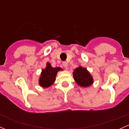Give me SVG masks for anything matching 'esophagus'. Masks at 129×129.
<instances>
[{"label": "esophagus", "instance_id": "34e87169", "mask_svg": "<svg viewBox=\"0 0 129 129\" xmlns=\"http://www.w3.org/2000/svg\"><path fill=\"white\" fill-rule=\"evenodd\" d=\"M62 66H63L65 68H67V66H68V64H67V63L66 62H62Z\"/></svg>", "mask_w": 129, "mask_h": 129}]
</instances>
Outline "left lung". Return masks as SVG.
I'll return each mask as SVG.
<instances>
[{"mask_svg":"<svg viewBox=\"0 0 129 129\" xmlns=\"http://www.w3.org/2000/svg\"><path fill=\"white\" fill-rule=\"evenodd\" d=\"M73 75L75 81L79 86L87 87L93 82V78L86 68L79 66L74 70Z\"/></svg>","mask_w":129,"mask_h":129,"instance_id":"left-lung-1","label":"left lung"}]
</instances>
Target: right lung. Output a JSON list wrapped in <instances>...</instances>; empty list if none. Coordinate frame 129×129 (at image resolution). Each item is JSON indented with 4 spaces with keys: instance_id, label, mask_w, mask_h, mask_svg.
Here are the masks:
<instances>
[{
    "instance_id": "obj_1",
    "label": "right lung",
    "mask_w": 129,
    "mask_h": 129,
    "mask_svg": "<svg viewBox=\"0 0 129 129\" xmlns=\"http://www.w3.org/2000/svg\"><path fill=\"white\" fill-rule=\"evenodd\" d=\"M62 70V69L60 67L54 68L52 67L50 63L47 62L46 67L44 69H42L40 74L39 80L40 86L44 88H47L51 86L55 81V77L57 72Z\"/></svg>"
}]
</instances>
